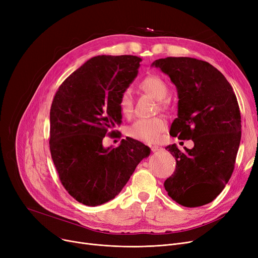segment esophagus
Wrapping results in <instances>:
<instances>
[{
	"label": "esophagus",
	"mask_w": 258,
	"mask_h": 258,
	"mask_svg": "<svg viewBox=\"0 0 258 258\" xmlns=\"http://www.w3.org/2000/svg\"><path fill=\"white\" fill-rule=\"evenodd\" d=\"M151 148H152V152H154V153H156V152H160V151L163 150V148H162L161 146H158V145H154V146H152Z\"/></svg>",
	"instance_id": "obj_1"
}]
</instances>
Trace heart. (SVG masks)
Wrapping results in <instances>:
<instances>
[{
	"mask_svg": "<svg viewBox=\"0 0 258 258\" xmlns=\"http://www.w3.org/2000/svg\"><path fill=\"white\" fill-rule=\"evenodd\" d=\"M141 89L150 93L161 103H164V99L168 95V89L166 84L158 76H148L142 80L140 85ZM133 94L131 90L122 92L119 99V107L122 115L130 117L133 113ZM167 127V122L162 117L154 118H142L138 119L128 127L127 133L134 139L145 142L156 143L160 140L161 134Z\"/></svg>",
	"mask_w": 258,
	"mask_h": 258,
	"instance_id": "1",
	"label": "heart"
}]
</instances>
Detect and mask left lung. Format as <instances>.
Here are the masks:
<instances>
[{
    "label": "left lung",
    "mask_w": 258,
    "mask_h": 258,
    "mask_svg": "<svg viewBox=\"0 0 258 258\" xmlns=\"http://www.w3.org/2000/svg\"><path fill=\"white\" fill-rule=\"evenodd\" d=\"M152 67L166 74L178 92V117L169 134L195 146H166L177 161L164 182L168 196L185 207L206 205L218 197L233 172L241 137L240 112L226 77L207 61L166 57Z\"/></svg>",
    "instance_id": "left-lung-1"
}]
</instances>
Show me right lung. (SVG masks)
Instances as JSON below:
<instances>
[{"label": "right lung", "mask_w": 258, "mask_h": 258, "mask_svg": "<svg viewBox=\"0 0 258 258\" xmlns=\"http://www.w3.org/2000/svg\"><path fill=\"white\" fill-rule=\"evenodd\" d=\"M133 55L90 58L58 88L50 110V152L66 190L87 206L113 200L151 148L133 138L104 147L108 128L121 123L119 99L138 75Z\"/></svg>", "instance_id": "right-lung-1"}]
</instances>
